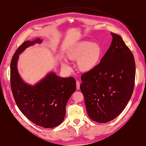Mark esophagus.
<instances>
[{
  "mask_svg": "<svg viewBox=\"0 0 146 146\" xmlns=\"http://www.w3.org/2000/svg\"><path fill=\"white\" fill-rule=\"evenodd\" d=\"M76 85H77V89L80 90V83L79 81H76Z\"/></svg>",
  "mask_w": 146,
  "mask_h": 146,
  "instance_id": "obj_1",
  "label": "esophagus"
}]
</instances>
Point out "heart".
Listing matches in <instances>:
<instances>
[{
  "label": "heart",
  "instance_id": "heart-1",
  "mask_svg": "<svg viewBox=\"0 0 146 146\" xmlns=\"http://www.w3.org/2000/svg\"><path fill=\"white\" fill-rule=\"evenodd\" d=\"M101 55L102 48L98 43L82 41L70 52L68 56L70 60L77 61L79 70L87 72L94 69L99 64ZM62 64L64 68L70 69V66L66 61Z\"/></svg>",
  "mask_w": 146,
  "mask_h": 146
}]
</instances>
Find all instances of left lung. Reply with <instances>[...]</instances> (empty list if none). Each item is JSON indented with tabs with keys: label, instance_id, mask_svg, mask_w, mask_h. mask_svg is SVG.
I'll return each instance as SVG.
<instances>
[{
	"label": "left lung",
	"instance_id": "left-lung-1",
	"mask_svg": "<svg viewBox=\"0 0 146 146\" xmlns=\"http://www.w3.org/2000/svg\"><path fill=\"white\" fill-rule=\"evenodd\" d=\"M111 34V46L99 64L81 77L80 88L88 115L99 123L110 122L119 115L130 100L135 86L133 55L119 35Z\"/></svg>",
	"mask_w": 146,
	"mask_h": 146
}]
</instances>
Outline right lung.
<instances>
[{"instance_id":"1","label":"right lung","mask_w":146,"mask_h":146,"mask_svg":"<svg viewBox=\"0 0 146 146\" xmlns=\"http://www.w3.org/2000/svg\"><path fill=\"white\" fill-rule=\"evenodd\" d=\"M41 42L39 38L25 41L16 50L10 64L11 88L16 105L26 117L37 125L54 128L64 120L66 104L76 90V82L74 77L62 78L53 72L34 86L23 81L17 68L19 55Z\"/></svg>"}]
</instances>
